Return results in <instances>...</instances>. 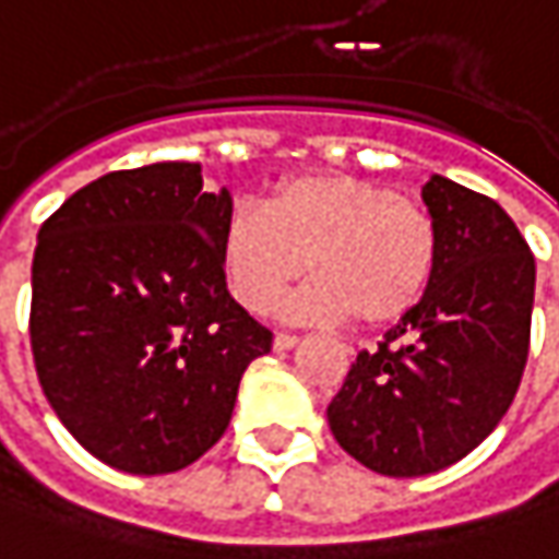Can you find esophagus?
I'll use <instances>...</instances> for the list:
<instances>
[{"instance_id": "1", "label": "esophagus", "mask_w": 559, "mask_h": 559, "mask_svg": "<svg viewBox=\"0 0 559 559\" xmlns=\"http://www.w3.org/2000/svg\"><path fill=\"white\" fill-rule=\"evenodd\" d=\"M297 342H300L297 335H290V332H278V335H275V342H272V347H275V350H290Z\"/></svg>"}]
</instances>
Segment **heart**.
<instances>
[{"instance_id":"heart-1","label":"heart","mask_w":559,"mask_h":559,"mask_svg":"<svg viewBox=\"0 0 559 559\" xmlns=\"http://www.w3.org/2000/svg\"><path fill=\"white\" fill-rule=\"evenodd\" d=\"M440 255L437 221L392 186L350 174H307L275 186L265 209L237 202L221 227V265L247 310L316 272L287 304L300 319L389 325L427 294Z\"/></svg>"}]
</instances>
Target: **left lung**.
<instances>
[{"label":"left lung","mask_w":559,"mask_h":559,"mask_svg":"<svg viewBox=\"0 0 559 559\" xmlns=\"http://www.w3.org/2000/svg\"><path fill=\"white\" fill-rule=\"evenodd\" d=\"M424 205L440 255L420 304L360 350L329 405L338 445L370 472L420 477L480 445L528 360L535 255L493 199L433 174Z\"/></svg>","instance_id":"8db88e82"}]
</instances>
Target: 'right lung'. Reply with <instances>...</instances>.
Segmentation results:
<instances>
[{
    "label": "right lung",
    "instance_id": "obj_1",
    "mask_svg": "<svg viewBox=\"0 0 559 559\" xmlns=\"http://www.w3.org/2000/svg\"><path fill=\"white\" fill-rule=\"evenodd\" d=\"M230 192L164 160L87 182L37 234L31 350L79 443L129 475H170L227 430L243 370L272 350L227 290Z\"/></svg>",
    "mask_w": 559,
    "mask_h": 559
}]
</instances>
